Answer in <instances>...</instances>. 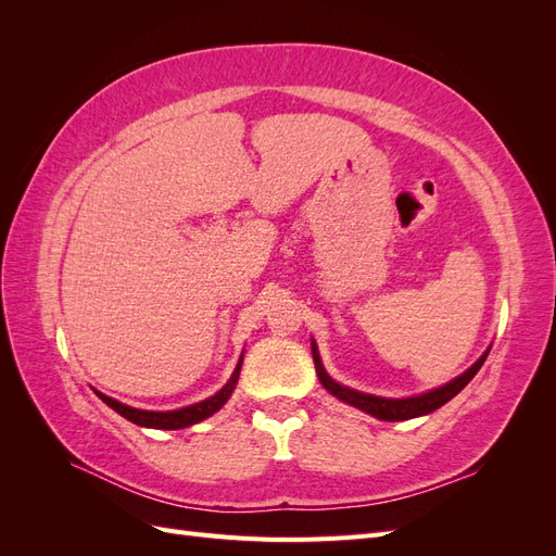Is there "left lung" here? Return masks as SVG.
I'll list each match as a JSON object with an SVG mask.
<instances>
[{"mask_svg": "<svg viewBox=\"0 0 556 556\" xmlns=\"http://www.w3.org/2000/svg\"><path fill=\"white\" fill-rule=\"evenodd\" d=\"M311 350H313V362H315V374L319 378V384L325 387V390L336 396L339 401L348 403V406H355L368 415H374L376 419H382V422H403V419H413V417H422L429 415L433 410H439L441 406L450 399L457 396L464 387L473 380V376L480 371V366L484 364L486 355H490L492 348H486L480 359L466 368L462 376H457L454 380L435 387V390L422 392V394H415V396H403V399H387V396H376V394H366L359 390H352V387H345L341 382H336L323 364V357H319V350L315 339H311Z\"/></svg>", "mask_w": 556, "mask_h": 556, "instance_id": "8db88e82", "label": "left lung"}]
</instances>
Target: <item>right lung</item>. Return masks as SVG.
I'll return each instance as SVG.
<instances>
[{
  "label": "right lung",
  "mask_w": 556,
  "mask_h": 556,
  "mask_svg": "<svg viewBox=\"0 0 556 556\" xmlns=\"http://www.w3.org/2000/svg\"><path fill=\"white\" fill-rule=\"evenodd\" d=\"M241 364H243V355L239 357L237 368H233L231 378L227 380V384L223 387L220 392H215L213 396L199 401V403H192V406L178 408V410H141V408H131V406H127V403H121L117 399H111V396L97 392V390H94V394L102 399L109 408H113L117 415H123L125 419H129V422L139 425V427L169 429V431L172 429H185V427H192V425L201 422V419L215 415L217 410L225 406V403L231 396V392L237 390V382H239V376H241Z\"/></svg>",
  "instance_id": "1"
}]
</instances>
